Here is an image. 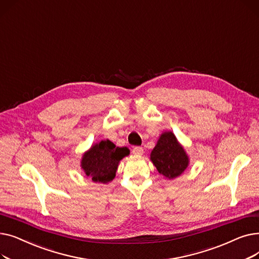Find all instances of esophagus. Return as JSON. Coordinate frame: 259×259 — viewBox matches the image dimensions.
<instances>
[{
	"label": "esophagus",
	"instance_id": "34e87169",
	"mask_svg": "<svg viewBox=\"0 0 259 259\" xmlns=\"http://www.w3.org/2000/svg\"><path fill=\"white\" fill-rule=\"evenodd\" d=\"M132 152H133V154H135V155H141V154L144 153V149H143V147H140V146L133 147Z\"/></svg>",
	"mask_w": 259,
	"mask_h": 259
}]
</instances>
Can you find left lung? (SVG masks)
Listing matches in <instances>:
<instances>
[{
    "label": "left lung",
    "instance_id": "left-lung-1",
    "mask_svg": "<svg viewBox=\"0 0 259 259\" xmlns=\"http://www.w3.org/2000/svg\"><path fill=\"white\" fill-rule=\"evenodd\" d=\"M151 160L157 171L169 180L180 176L189 164L184 148L172 132H165L160 135L151 152Z\"/></svg>",
    "mask_w": 259,
    "mask_h": 259
}]
</instances>
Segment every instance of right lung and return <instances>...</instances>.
Masks as SVG:
<instances>
[{"label":"right lung","mask_w":259,"mask_h":259,"mask_svg":"<svg viewBox=\"0 0 259 259\" xmlns=\"http://www.w3.org/2000/svg\"><path fill=\"white\" fill-rule=\"evenodd\" d=\"M129 154L127 147H116L109 140L95 144L81 158V168L95 183L111 182L119 160Z\"/></svg>","instance_id":"add662e5"}]
</instances>
